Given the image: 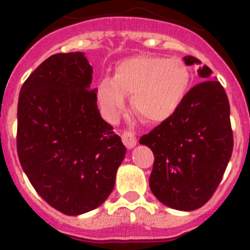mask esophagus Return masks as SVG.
Masks as SVG:
<instances>
[{
	"instance_id": "esophagus-1",
	"label": "esophagus",
	"mask_w": 250,
	"mask_h": 250,
	"mask_svg": "<svg viewBox=\"0 0 250 250\" xmlns=\"http://www.w3.org/2000/svg\"><path fill=\"white\" fill-rule=\"evenodd\" d=\"M121 140H123L124 145L126 147H129V149H131L132 146H135L136 145L135 135H134L131 131H127V130L121 132Z\"/></svg>"
}]
</instances>
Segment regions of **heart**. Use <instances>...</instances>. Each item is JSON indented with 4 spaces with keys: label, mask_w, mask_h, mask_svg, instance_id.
<instances>
[{
    "label": "heart",
    "mask_w": 250,
    "mask_h": 250,
    "mask_svg": "<svg viewBox=\"0 0 250 250\" xmlns=\"http://www.w3.org/2000/svg\"><path fill=\"white\" fill-rule=\"evenodd\" d=\"M190 83V70L179 57L143 56L123 60L115 76L104 77L98 99L104 111L115 119L132 95V107L147 123L159 124L175 114Z\"/></svg>",
    "instance_id": "b5f03b06"
}]
</instances>
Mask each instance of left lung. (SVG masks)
<instances>
[{"instance_id":"left-lung-1","label":"left lung","mask_w":250,"mask_h":250,"mask_svg":"<svg viewBox=\"0 0 250 250\" xmlns=\"http://www.w3.org/2000/svg\"><path fill=\"white\" fill-rule=\"evenodd\" d=\"M184 60L187 65L199 62L194 56ZM198 74L204 81L187 92L175 114L140 138L155 158L149 179L152 194L178 210H195L210 199L233 151L224 87L211 79L207 65Z\"/></svg>"}]
</instances>
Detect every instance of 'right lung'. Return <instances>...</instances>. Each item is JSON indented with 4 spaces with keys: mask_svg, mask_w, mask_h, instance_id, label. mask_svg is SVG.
<instances>
[{
    "mask_svg": "<svg viewBox=\"0 0 250 250\" xmlns=\"http://www.w3.org/2000/svg\"><path fill=\"white\" fill-rule=\"evenodd\" d=\"M83 52L55 54L23 83L17 154L35 190L67 215L90 211L114 189L126 147L104 121Z\"/></svg>",
    "mask_w": 250,
    "mask_h": 250,
    "instance_id": "1",
    "label": "right lung"
}]
</instances>
